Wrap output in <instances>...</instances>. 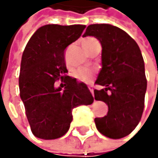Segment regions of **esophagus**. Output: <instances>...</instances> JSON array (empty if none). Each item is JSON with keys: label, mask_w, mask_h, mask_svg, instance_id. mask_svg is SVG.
<instances>
[{"label": "esophagus", "mask_w": 158, "mask_h": 158, "mask_svg": "<svg viewBox=\"0 0 158 158\" xmlns=\"http://www.w3.org/2000/svg\"><path fill=\"white\" fill-rule=\"evenodd\" d=\"M93 85H88V88H89V90H90V92L92 93V95L94 94V89H93Z\"/></svg>", "instance_id": "1"}]
</instances>
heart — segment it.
Listing matches in <instances>:
<instances>
[{
    "label": "heart",
    "mask_w": 158,
    "mask_h": 158,
    "mask_svg": "<svg viewBox=\"0 0 158 158\" xmlns=\"http://www.w3.org/2000/svg\"><path fill=\"white\" fill-rule=\"evenodd\" d=\"M96 44H99V42L96 38H93V37L85 38L82 40V46H83L85 51L88 50L90 47H92ZM73 76L77 78V81H82V82H87L93 77L94 72L91 69H88V68H81V69H77V71H75Z\"/></svg>",
    "instance_id": "obj_1"
}]
</instances>
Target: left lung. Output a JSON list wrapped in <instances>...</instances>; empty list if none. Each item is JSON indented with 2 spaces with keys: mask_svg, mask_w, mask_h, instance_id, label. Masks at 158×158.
Listing matches in <instances>:
<instances>
[{
  "mask_svg": "<svg viewBox=\"0 0 158 158\" xmlns=\"http://www.w3.org/2000/svg\"><path fill=\"white\" fill-rule=\"evenodd\" d=\"M86 36L97 38L102 47L96 83L103 89L94 94L108 105V113L95 118L97 129L109 138H122L135 130L144 109L147 80L141 51L132 37L108 23L89 25Z\"/></svg>",
  "mask_w": 158,
  "mask_h": 158,
  "instance_id": "left-lung-1",
  "label": "left lung"
}]
</instances>
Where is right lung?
I'll return each mask as SVG.
<instances>
[{"mask_svg":"<svg viewBox=\"0 0 158 158\" xmlns=\"http://www.w3.org/2000/svg\"><path fill=\"white\" fill-rule=\"evenodd\" d=\"M81 24H46L30 38L22 57L20 96L33 135L41 139L64 135L73 120L72 110L90 105L94 98L87 85L66 76L64 51L81 37ZM63 83L56 87L55 81Z\"/></svg>","mask_w":158,"mask_h":158,"instance_id":"1","label":"right lung"}]
</instances>
